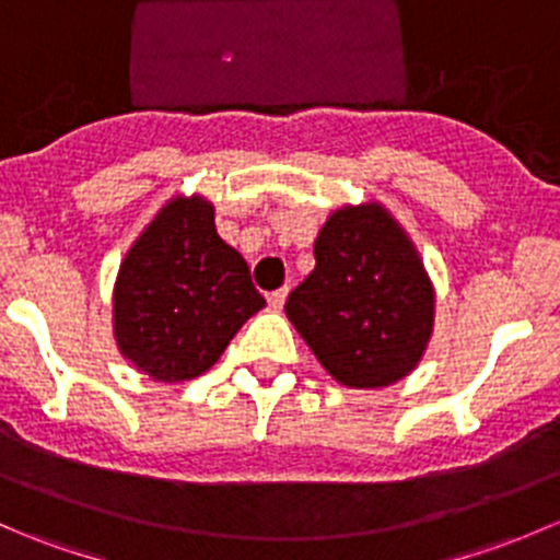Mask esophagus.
Listing matches in <instances>:
<instances>
[{
    "instance_id": "34e87169",
    "label": "esophagus",
    "mask_w": 560,
    "mask_h": 560,
    "mask_svg": "<svg viewBox=\"0 0 560 560\" xmlns=\"http://www.w3.org/2000/svg\"><path fill=\"white\" fill-rule=\"evenodd\" d=\"M287 295H290V290H287V287H281V290H273L268 295V306L270 308H281V306H284Z\"/></svg>"
}]
</instances>
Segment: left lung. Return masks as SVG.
Returning <instances> with one entry per match:
<instances>
[{"instance_id":"1","label":"left lung","mask_w":560,"mask_h":560,"mask_svg":"<svg viewBox=\"0 0 560 560\" xmlns=\"http://www.w3.org/2000/svg\"><path fill=\"white\" fill-rule=\"evenodd\" d=\"M314 270L284 312L327 374L387 387L420 363L433 330V287L420 254L382 206L341 208L314 244Z\"/></svg>"}]
</instances>
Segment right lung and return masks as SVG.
Here are the masks:
<instances>
[{"instance_id": "obj_1", "label": "right lung", "mask_w": 560, "mask_h": 560, "mask_svg": "<svg viewBox=\"0 0 560 560\" xmlns=\"http://www.w3.org/2000/svg\"><path fill=\"white\" fill-rule=\"evenodd\" d=\"M262 306L246 259L219 238L211 202L175 197L121 262L113 330L135 369L186 382L211 369Z\"/></svg>"}]
</instances>
